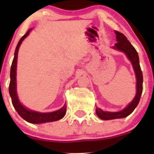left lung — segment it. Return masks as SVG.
Returning <instances> with one entry per match:
<instances>
[{"label":"left lung","instance_id":"1","mask_svg":"<svg viewBox=\"0 0 154 154\" xmlns=\"http://www.w3.org/2000/svg\"><path fill=\"white\" fill-rule=\"evenodd\" d=\"M116 34L117 42L115 44L113 48L118 51L124 52L127 55V58L130 60L133 65V69L135 71L136 77V94L134 99L132 100L130 104L127 105L123 110L117 112H104L100 108H96V114L102 120H112L116 119H123L131 114L133 110L136 109L139 104L143 90V76H142V70L139 65V58L138 53L131 43L127 40V37L122 32L115 30Z\"/></svg>","mask_w":154,"mask_h":154}]
</instances>
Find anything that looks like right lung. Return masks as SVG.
Returning a JSON list of instances; mask_svg holds the SVG:
<instances>
[{
  "mask_svg": "<svg viewBox=\"0 0 154 154\" xmlns=\"http://www.w3.org/2000/svg\"><path fill=\"white\" fill-rule=\"evenodd\" d=\"M32 29H29L24 35L21 38V39L18 42L16 48H15V55H14V59L12 60V66H11L10 69V83L9 86V92L12 99V103L13 105L14 108L17 111L20 116L22 119H24L26 122H29L32 124H42L46 123V122H56L60 119H63L66 112V105L65 104L60 109L57 111L47 113H42L38 112L32 111L28 109L25 108L21 103L18 98L16 92V66H17V58H18V49H19L20 45L21 42L24 41V38L29 35V32Z\"/></svg>",
  "mask_w": 154,
  "mask_h": 154,
  "instance_id": "obj_1",
  "label": "right lung"
}]
</instances>
